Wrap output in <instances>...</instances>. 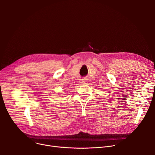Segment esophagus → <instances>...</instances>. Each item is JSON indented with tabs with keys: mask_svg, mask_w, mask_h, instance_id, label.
<instances>
[{
	"mask_svg": "<svg viewBox=\"0 0 155 155\" xmlns=\"http://www.w3.org/2000/svg\"><path fill=\"white\" fill-rule=\"evenodd\" d=\"M81 81H82V82L83 83V84H87L88 80H87V78H83Z\"/></svg>",
	"mask_w": 155,
	"mask_h": 155,
	"instance_id": "1",
	"label": "esophagus"
}]
</instances>
